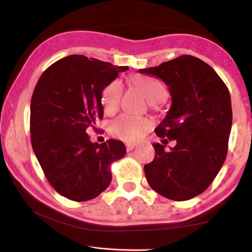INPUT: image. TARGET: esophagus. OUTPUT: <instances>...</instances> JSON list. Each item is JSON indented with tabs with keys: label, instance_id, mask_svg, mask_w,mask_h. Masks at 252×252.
<instances>
[{
	"label": "esophagus",
	"instance_id": "1",
	"mask_svg": "<svg viewBox=\"0 0 252 252\" xmlns=\"http://www.w3.org/2000/svg\"><path fill=\"white\" fill-rule=\"evenodd\" d=\"M136 146V144H132V143H127V144H126V151L130 152L132 151L134 147Z\"/></svg>",
	"mask_w": 252,
	"mask_h": 252
}]
</instances>
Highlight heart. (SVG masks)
<instances>
[{
    "instance_id": "heart-1",
    "label": "heart",
    "mask_w": 252,
    "mask_h": 252,
    "mask_svg": "<svg viewBox=\"0 0 252 252\" xmlns=\"http://www.w3.org/2000/svg\"><path fill=\"white\" fill-rule=\"evenodd\" d=\"M133 83L140 88L144 96L151 101L152 106L166 99L167 90L160 81L147 76L133 77ZM122 95V84L119 81H112L101 91V103L107 115L116 113ZM152 127V121L144 117L122 115L112 122L110 132L117 139L125 142L140 141L145 133Z\"/></svg>"
}]
</instances>
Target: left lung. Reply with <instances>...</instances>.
I'll return each mask as SVG.
<instances>
[{"instance_id":"obj_1","label":"left lung","mask_w":252,"mask_h":252,"mask_svg":"<svg viewBox=\"0 0 252 252\" xmlns=\"http://www.w3.org/2000/svg\"><path fill=\"white\" fill-rule=\"evenodd\" d=\"M139 72L168 86L171 107L155 132L177 142L170 151L153 144L155 157L144 166L147 182L167 199L190 200L208 189L227 155L233 121L228 88L208 63L187 54Z\"/></svg>"}]
</instances>
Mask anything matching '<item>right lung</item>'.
Returning a JSON list of instances; mask_svg holds the SVG:
<instances>
[{"instance_id": "1", "label": "right lung", "mask_w": 252, "mask_h": 252, "mask_svg": "<svg viewBox=\"0 0 252 252\" xmlns=\"http://www.w3.org/2000/svg\"><path fill=\"white\" fill-rule=\"evenodd\" d=\"M127 66L85 56L54 62L39 78L31 102V140L48 181L68 200H92L109 187L121 141L93 143L87 132L102 119L101 91Z\"/></svg>"}]
</instances>
